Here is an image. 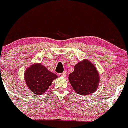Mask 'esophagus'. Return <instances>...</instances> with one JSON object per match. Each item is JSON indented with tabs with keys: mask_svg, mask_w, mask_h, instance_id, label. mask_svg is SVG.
I'll use <instances>...</instances> for the list:
<instances>
[{
	"mask_svg": "<svg viewBox=\"0 0 128 128\" xmlns=\"http://www.w3.org/2000/svg\"><path fill=\"white\" fill-rule=\"evenodd\" d=\"M60 76L62 77H63V78H64V77H66V72L65 71L64 72H62V74H60Z\"/></svg>",
	"mask_w": 128,
	"mask_h": 128,
	"instance_id": "esophagus-1",
	"label": "esophagus"
}]
</instances>
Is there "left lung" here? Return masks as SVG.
I'll list each match as a JSON object with an SVG mask.
<instances>
[{"label": "left lung", "mask_w": 128, "mask_h": 128, "mask_svg": "<svg viewBox=\"0 0 128 128\" xmlns=\"http://www.w3.org/2000/svg\"><path fill=\"white\" fill-rule=\"evenodd\" d=\"M72 87L78 94L87 95L95 92L100 82L99 74L94 64L84 59L74 66V71L68 76Z\"/></svg>", "instance_id": "left-lung-1"}]
</instances>
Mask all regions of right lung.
I'll use <instances>...</instances> for the list:
<instances>
[{
	"mask_svg": "<svg viewBox=\"0 0 128 128\" xmlns=\"http://www.w3.org/2000/svg\"><path fill=\"white\" fill-rule=\"evenodd\" d=\"M56 74L50 72L40 63H34L27 68L24 73V80L28 89L37 95L42 94L48 89Z\"/></svg>",
	"mask_w": 128,
	"mask_h": 128,
	"instance_id": "right-lung-1",
	"label": "right lung"
}]
</instances>
